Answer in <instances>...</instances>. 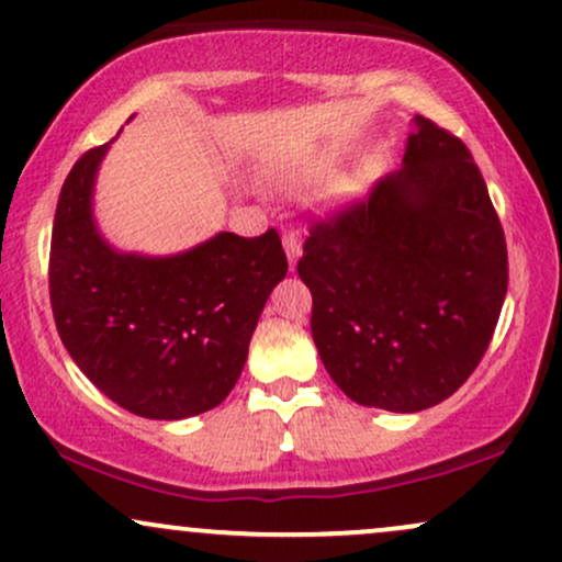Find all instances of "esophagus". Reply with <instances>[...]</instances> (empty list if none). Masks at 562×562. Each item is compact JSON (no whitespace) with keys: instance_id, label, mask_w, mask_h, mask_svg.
Masks as SVG:
<instances>
[{"instance_id":"34e87169","label":"esophagus","mask_w":562,"mask_h":562,"mask_svg":"<svg viewBox=\"0 0 562 562\" xmlns=\"http://www.w3.org/2000/svg\"><path fill=\"white\" fill-rule=\"evenodd\" d=\"M283 252H286V260H289V268H296V262H300L302 257V239L296 231H283Z\"/></svg>"}]
</instances>
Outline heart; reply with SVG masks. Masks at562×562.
<instances>
[{
    "instance_id": "1",
    "label": "heart",
    "mask_w": 562,
    "mask_h": 562,
    "mask_svg": "<svg viewBox=\"0 0 562 562\" xmlns=\"http://www.w3.org/2000/svg\"><path fill=\"white\" fill-rule=\"evenodd\" d=\"M339 162V149H321L313 157H307L305 162H300L289 173L281 176L283 187L289 189H310L315 183H321L323 178L334 170V165ZM381 170L384 165L375 155H362L360 160H355L349 168L336 173L331 181L323 189L321 202L328 210H349L355 204L366 202L373 194L375 183H379Z\"/></svg>"
}]
</instances>
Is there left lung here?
I'll use <instances>...</instances> for the list:
<instances>
[{
  "instance_id": "8db88e82",
  "label": "left lung",
  "mask_w": 562,
  "mask_h": 562,
  "mask_svg": "<svg viewBox=\"0 0 562 562\" xmlns=\"http://www.w3.org/2000/svg\"><path fill=\"white\" fill-rule=\"evenodd\" d=\"M296 270L334 384L392 413L426 411L465 384L507 294L505 234L479 165L420 115L402 168L368 202L315 223Z\"/></svg>"
}]
</instances>
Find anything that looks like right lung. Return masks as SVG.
<instances>
[{
  "label": "right lung",
  "mask_w": 562,
  "mask_h": 562,
  "mask_svg": "<svg viewBox=\"0 0 562 562\" xmlns=\"http://www.w3.org/2000/svg\"><path fill=\"white\" fill-rule=\"evenodd\" d=\"M110 144L72 165L59 191L49 296L59 339L86 379L128 413L183 420L228 397L286 255L273 228L221 231L176 255L123 252L94 215Z\"/></svg>",
  "instance_id": "1"
}]
</instances>
